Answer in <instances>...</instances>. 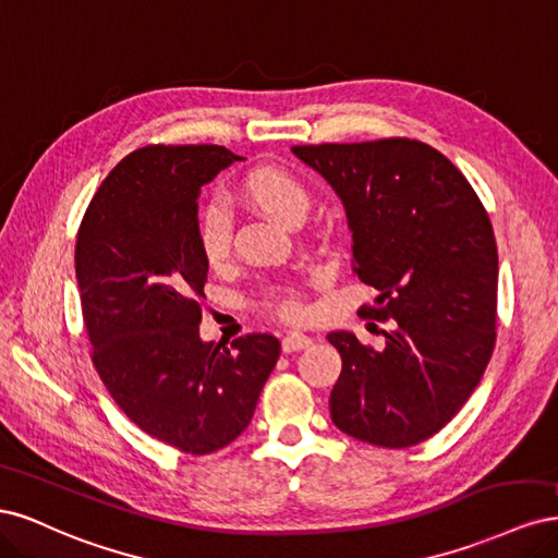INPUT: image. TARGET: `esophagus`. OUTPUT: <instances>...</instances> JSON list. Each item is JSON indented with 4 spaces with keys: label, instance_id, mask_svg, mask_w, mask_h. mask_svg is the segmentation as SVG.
Wrapping results in <instances>:
<instances>
[{
    "label": "esophagus",
    "instance_id": "1",
    "mask_svg": "<svg viewBox=\"0 0 558 558\" xmlns=\"http://www.w3.org/2000/svg\"><path fill=\"white\" fill-rule=\"evenodd\" d=\"M312 344V337L310 335H302V332H289L281 340V349L286 353H293V351H300V349H307Z\"/></svg>",
    "mask_w": 558,
    "mask_h": 558
}]
</instances>
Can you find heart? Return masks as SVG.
<instances>
[{
    "mask_svg": "<svg viewBox=\"0 0 558 558\" xmlns=\"http://www.w3.org/2000/svg\"><path fill=\"white\" fill-rule=\"evenodd\" d=\"M238 197L244 205L277 218L286 226H298L312 205L310 185L281 165H258L238 183ZM199 253L211 269H223L232 251V221L226 207L209 205L199 216ZM267 305L279 318L298 324L307 316V305L289 286L267 293Z\"/></svg>",
    "mask_w": 558,
    "mask_h": 558,
    "instance_id": "b5f03b06",
    "label": "heart"
}]
</instances>
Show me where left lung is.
<instances>
[{"label":"left lung","mask_w":558,"mask_h":558,"mask_svg":"<svg viewBox=\"0 0 558 558\" xmlns=\"http://www.w3.org/2000/svg\"><path fill=\"white\" fill-rule=\"evenodd\" d=\"M342 199L353 272L379 291L361 314L396 320L384 349L328 335L342 373L332 424L361 442L404 449L459 414L496 347L498 248L468 179L433 146L391 137L293 146Z\"/></svg>","instance_id":"1"}]
</instances>
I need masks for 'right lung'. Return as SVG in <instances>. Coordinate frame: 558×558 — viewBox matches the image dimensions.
<instances>
[{
  "label": "right lung",
  "instance_id": "add662e5",
  "mask_svg": "<svg viewBox=\"0 0 558 558\" xmlns=\"http://www.w3.org/2000/svg\"><path fill=\"white\" fill-rule=\"evenodd\" d=\"M226 146L150 144L99 185L76 238V281L99 379L132 424L183 453L205 456L242 435L281 344L251 332L202 342L209 265L197 197L228 165Z\"/></svg>",
  "mask_w": 558,
  "mask_h": 558
}]
</instances>
